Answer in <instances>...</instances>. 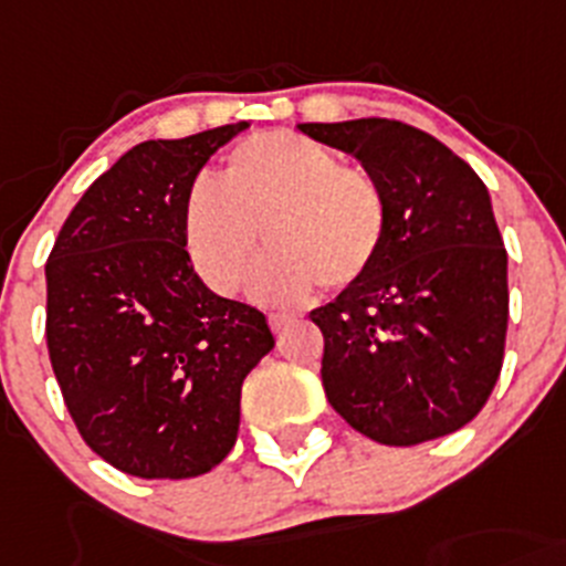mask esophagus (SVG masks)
<instances>
[{
    "label": "esophagus",
    "instance_id": "obj_1",
    "mask_svg": "<svg viewBox=\"0 0 566 566\" xmlns=\"http://www.w3.org/2000/svg\"><path fill=\"white\" fill-rule=\"evenodd\" d=\"M268 321H271L273 332H282L284 326H287L290 321H293V313H271V315H268Z\"/></svg>",
    "mask_w": 566,
    "mask_h": 566
}]
</instances>
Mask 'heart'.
<instances>
[{
  "label": "heart",
  "instance_id": "1",
  "mask_svg": "<svg viewBox=\"0 0 566 566\" xmlns=\"http://www.w3.org/2000/svg\"><path fill=\"white\" fill-rule=\"evenodd\" d=\"M273 242L259 293L293 298L315 282L348 287L377 262L388 203L366 170L346 167L310 136L271 130L237 145L220 178H198L184 209L189 256L211 287L234 293Z\"/></svg>",
  "mask_w": 566,
  "mask_h": 566
}]
</instances>
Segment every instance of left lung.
Returning a JSON list of instances; mask_svg holds the SVG:
<instances>
[{
  "instance_id": "left-lung-1",
  "label": "left lung",
  "mask_w": 566,
  "mask_h": 566,
  "mask_svg": "<svg viewBox=\"0 0 566 566\" xmlns=\"http://www.w3.org/2000/svg\"><path fill=\"white\" fill-rule=\"evenodd\" d=\"M379 184L388 231L377 262L326 307L332 408L385 447L450 436L483 410L503 368L509 253L478 172L436 136L396 119L301 123Z\"/></svg>"
}]
</instances>
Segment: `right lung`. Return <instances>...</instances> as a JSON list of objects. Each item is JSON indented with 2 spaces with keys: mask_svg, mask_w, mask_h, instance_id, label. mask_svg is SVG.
I'll return each mask as SVG.
<instances>
[{
  "mask_svg": "<svg viewBox=\"0 0 566 566\" xmlns=\"http://www.w3.org/2000/svg\"><path fill=\"white\" fill-rule=\"evenodd\" d=\"M248 123L130 147L83 192L46 262V348L83 441L119 472H211L240 430L242 382L273 348L259 310L211 293L184 209Z\"/></svg>",
  "mask_w": 566,
  "mask_h": 566,
  "instance_id": "1",
  "label": "right lung"
}]
</instances>
